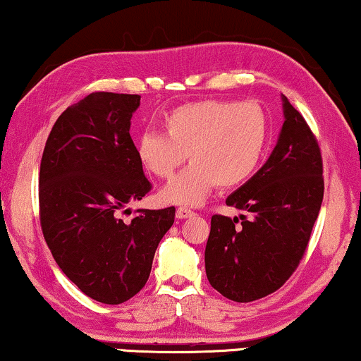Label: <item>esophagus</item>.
I'll use <instances>...</instances> for the list:
<instances>
[{
  "label": "esophagus",
  "instance_id": "34e87169",
  "mask_svg": "<svg viewBox=\"0 0 361 361\" xmlns=\"http://www.w3.org/2000/svg\"><path fill=\"white\" fill-rule=\"evenodd\" d=\"M176 215L177 219H189V216L194 215V212L190 209H187V207H179V209L176 210Z\"/></svg>",
  "mask_w": 361,
  "mask_h": 361
}]
</instances>
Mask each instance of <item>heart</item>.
I'll return each mask as SVG.
<instances>
[{"label": "heart", "instance_id": "heart-1", "mask_svg": "<svg viewBox=\"0 0 361 361\" xmlns=\"http://www.w3.org/2000/svg\"><path fill=\"white\" fill-rule=\"evenodd\" d=\"M166 135L145 131L137 159L159 179L192 164L162 190L172 204L199 205L220 185L233 189L255 176L269 142V118L256 102L204 100L177 106L162 120Z\"/></svg>", "mask_w": 361, "mask_h": 361}]
</instances>
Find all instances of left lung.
Returning a JSON list of instances; mask_svg holds the SVG:
<instances>
[{
    "label": "left lung",
    "instance_id": "left-lung-1",
    "mask_svg": "<svg viewBox=\"0 0 361 361\" xmlns=\"http://www.w3.org/2000/svg\"><path fill=\"white\" fill-rule=\"evenodd\" d=\"M283 100L286 120L273 154L226 199V205L245 215L212 216L207 278L212 288L235 302L266 298L293 276L322 205L319 141L304 116L288 98Z\"/></svg>",
    "mask_w": 361,
    "mask_h": 361
}]
</instances>
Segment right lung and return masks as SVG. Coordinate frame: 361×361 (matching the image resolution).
Here are the masks:
<instances>
[{
  "label": "right lung",
  "mask_w": 361,
  "mask_h": 361,
  "mask_svg": "<svg viewBox=\"0 0 361 361\" xmlns=\"http://www.w3.org/2000/svg\"><path fill=\"white\" fill-rule=\"evenodd\" d=\"M140 95L93 92L54 123L39 172L44 240L63 274L88 298L123 304L145 288L176 209L128 205L151 190L130 136Z\"/></svg>",
  "instance_id": "right-lung-1"
}]
</instances>
